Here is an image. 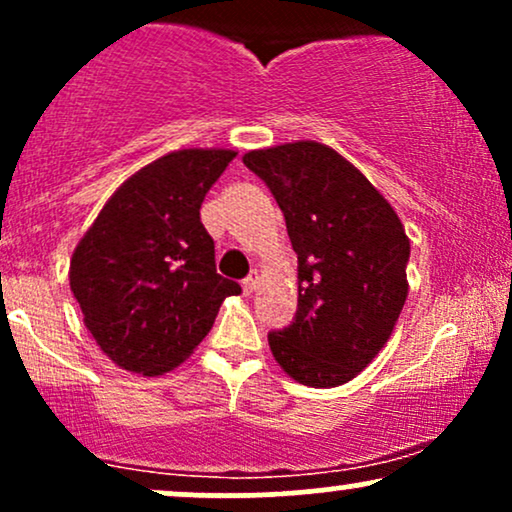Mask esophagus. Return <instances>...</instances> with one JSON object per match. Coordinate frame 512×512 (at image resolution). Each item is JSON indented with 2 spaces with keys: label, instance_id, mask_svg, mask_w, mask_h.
<instances>
[{
  "label": "esophagus",
  "instance_id": "esophagus-1",
  "mask_svg": "<svg viewBox=\"0 0 512 512\" xmlns=\"http://www.w3.org/2000/svg\"><path fill=\"white\" fill-rule=\"evenodd\" d=\"M257 281H260V274L257 272H250L248 276H245L243 279V289H245V293H252L257 289Z\"/></svg>",
  "mask_w": 512,
  "mask_h": 512
}]
</instances>
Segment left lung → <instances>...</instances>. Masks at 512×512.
<instances>
[{
  "label": "left lung",
  "mask_w": 512,
  "mask_h": 512,
  "mask_svg": "<svg viewBox=\"0 0 512 512\" xmlns=\"http://www.w3.org/2000/svg\"><path fill=\"white\" fill-rule=\"evenodd\" d=\"M243 163L284 211L298 255V310L269 349L298 383L337 387L378 356L407 301L409 238L387 199L317 142L250 151Z\"/></svg>",
  "instance_id": "obj_1"
}]
</instances>
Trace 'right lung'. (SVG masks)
<instances>
[{
  "mask_svg": "<svg viewBox=\"0 0 512 512\" xmlns=\"http://www.w3.org/2000/svg\"><path fill=\"white\" fill-rule=\"evenodd\" d=\"M236 151L182 149L134 173L76 245L69 286L103 354L161 375L207 337L236 281L216 274L204 197Z\"/></svg>",
  "mask_w": 512,
  "mask_h": 512,
  "instance_id": "1",
  "label": "right lung"
}]
</instances>
